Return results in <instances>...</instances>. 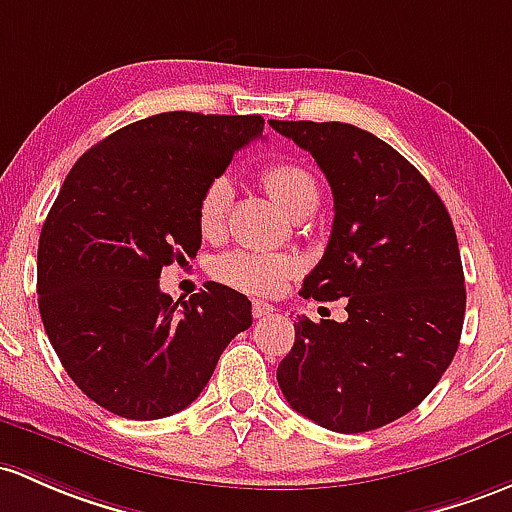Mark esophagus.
I'll list each match as a JSON object with an SVG mask.
<instances>
[{"instance_id": "esophagus-1", "label": "esophagus", "mask_w": 512, "mask_h": 512, "mask_svg": "<svg viewBox=\"0 0 512 512\" xmlns=\"http://www.w3.org/2000/svg\"><path fill=\"white\" fill-rule=\"evenodd\" d=\"M251 312H254V317H268L276 312V307L271 305V302H263V300H254V305H251Z\"/></svg>"}]
</instances>
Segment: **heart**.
<instances>
[{
    "instance_id": "b5f03b06",
    "label": "heart",
    "mask_w": 512,
    "mask_h": 512,
    "mask_svg": "<svg viewBox=\"0 0 512 512\" xmlns=\"http://www.w3.org/2000/svg\"><path fill=\"white\" fill-rule=\"evenodd\" d=\"M263 188L271 192L273 200L293 217H307L320 202V185L315 175L300 163L276 161L261 170ZM234 188L229 178L217 175L205 185L197 200V224L207 239L224 232L229 207H232ZM214 278L236 290L251 295L278 293L290 276L298 271V261L288 254H261V251L236 249L214 261Z\"/></svg>"
}]
</instances>
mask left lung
<instances>
[{
	"label": "left lung",
	"mask_w": 512,
	"mask_h": 512,
	"mask_svg": "<svg viewBox=\"0 0 512 512\" xmlns=\"http://www.w3.org/2000/svg\"><path fill=\"white\" fill-rule=\"evenodd\" d=\"M268 124L312 153L334 195L329 244L302 295L346 298L349 312L298 317L278 386L327 430H376L432 393L459 346L466 288L452 217L420 170L359 126Z\"/></svg>",
	"instance_id": "8db88e82"
}]
</instances>
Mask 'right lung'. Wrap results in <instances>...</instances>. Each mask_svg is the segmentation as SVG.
Listing matches in <instances>:
<instances>
[{"mask_svg": "<svg viewBox=\"0 0 512 512\" xmlns=\"http://www.w3.org/2000/svg\"><path fill=\"white\" fill-rule=\"evenodd\" d=\"M263 117L163 112L82 153L38 239V310L60 364L104 410L158 420L188 408L251 327V302L219 283L190 300L158 278L202 244L197 200Z\"/></svg>", "mask_w": 512, "mask_h": 512, "instance_id": "1", "label": "right lung"}]
</instances>
